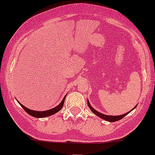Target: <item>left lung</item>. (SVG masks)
Listing matches in <instances>:
<instances>
[{"label":"left lung","mask_w":155,"mask_h":155,"mask_svg":"<svg viewBox=\"0 0 155 155\" xmlns=\"http://www.w3.org/2000/svg\"><path fill=\"white\" fill-rule=\"evenodd\" d=\"M88 106L89 107L90 110H91L92 111V112L94 113V114H96V115H97V116H98L99 117L102 118V119L105 120L109 121V122H116V121L120 120H121V119H122V118H124L126 115H127V114H128L130 112H130L127 113V114H123V115H120V116H110V115L108 116V115H105V114H101V113H99L98 111L95 110H94V108H93L92 107H91V105H90V103L88 101Z\"/></svg>","instance_id":"obj_1"}]
</instances>
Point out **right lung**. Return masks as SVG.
I'll return each mask as SVG.
<instances>
[{
    "label": "right lung",
    "instance_id": "add662e5",
    "mask_svg": "<svg viewBox=\"0 0 155 155\" xmlns=\"http://www.w3.org/2000/svg\"><path fill=\"white\" fill-rule=\"evenodd\" d=\"M65 97L66 96L64 97V98L63 99L62 101L61 102V104H60L59 105H58V106L54 108H52V109L51 110H45V111H35V110H30V109H28L27 107H25V106H23L22 104H21V103H19V104L21 105V107H22V108L24 109V110L25 111V112L27 113V114H28L29 115L32 116V117H37V118H41V117H48V116H51L53 115V114H56L57 112H58V111L60 110H61V108L63 107V106H64V101H65Z\"/></svg>",
    "mask_w": 155,
    "mask_h": 155
}]
</instances>
